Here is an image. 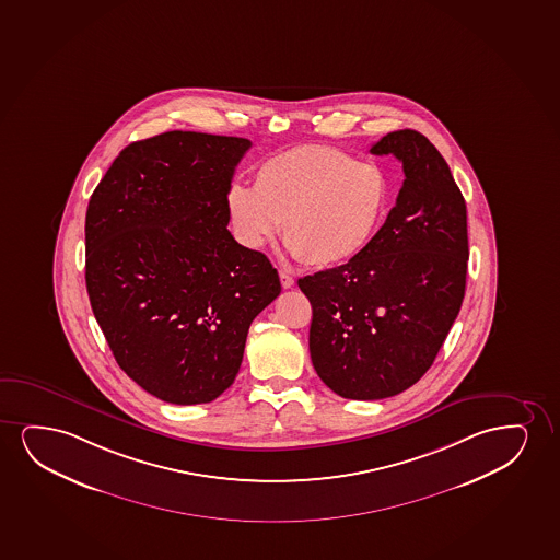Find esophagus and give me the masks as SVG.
Segmentation results:
<instances>
[{
    "label": "esophagus",
    "mask_w": 560,
    "mask_h": 560,
    "mask_svg": "<svg viewBox=\"0 0 560 560\" xmlns=\"http://www.w3.org/2000/svg\"><path fill=\"white\" fill-rule=\"evenodd\" d=\"M279 279H281V284H283V289H292L294 287V279H292L287 271H279Z\"/></svg>",
    "instance_id": "esophagus-1"
}]
</instances>
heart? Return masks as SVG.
<instances>
[{
	"instance_id": "heart-1",
	"label": "heart",
	"mask_w": 560,
	"mask_h": 560,
	"mask_svg": "<svg viewBox=\"0 0 560 560\" xmlns=\"http://www.w3.org/2000/svg\"><path fill=\"white\" fill-rule=\"evenodd\" d=\"M392 199V176L378 163L357 161L335 145L305 144L258 163L253 188L230 184L224 207L243 247H264L281 222L292 256L332 268L371 245Z\"/></svg>"
}]
</instances>
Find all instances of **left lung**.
Masks as SVG:
<instances>
[{"label":"left lung","instance_id":"1","mask_svg":"<svg viewBox=\"0 0 560 560\" xmlns=\"http://www.w3.org/2000/svg\"><path fill=\"white\" fill-rule=\"evenodd\" d=\"M371 153L402 163L397 203L361 255L299 279L313 369L355 400L393 397L429 371L458 317L469 258L464 196L435 145L402 129Z\"/></svg>","mask_w":560,"mask_h":560}]
</instances>
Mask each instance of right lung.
I'll list each match as a JSON object with an SVG mask.
<instances>
[{"label": "right lung", "instance_id": "right-lung-1", "mask_svg": "<svg viewBox=\"0 0 560 560\" xmlns=\"http://www.w3.org/2000/svg\"><path fill=\"white\" fill-rule=\"evenodd\" d=\"M250 140L168 131L127 145L85 219V283L129 378L173 405L211 402L240 372L248 327L281 292L233 240L225 189Z\"/></svg>", "mask_w": 560, "mask_h": 560}]
</instances>
